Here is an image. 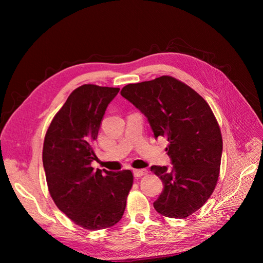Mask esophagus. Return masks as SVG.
Instances as JSON below:
<instances>
[{
	"instance_id": "obj_1",
	"label": "esophagus",
	"mask_w": 263,
	"mask_h": 263,
	"mask_svg": "<svg viewBox=\"0 0 263 263\" xmlns=\"http://www.w3.org/2000/svg\"><path fill=\"white\" fill-rule=\"evenodd\" d=\"M148 171L146 169H141V170H134V176L135 178H140L142 176H146Z\"/></svg>"
}]
</instances>
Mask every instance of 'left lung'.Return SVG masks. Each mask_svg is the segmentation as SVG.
<instances>
[{
	"label": "left lung",
	"mask_w": 263,
	"mask_h": 263,
	"mask_svg": "<svg viewBox=\"0 0 263 263\" xmlns=\"http://www.w3.org/2000/svg\"><path fill=\"white\" fill-rule=\"evenodd\" d=\"M144 114L155 138L165 137L172 166L153 165L162 180L155 210L170 218H185L201 209L217 184L222 138L210 105L176 78L127 84L121 91Z\"/></svg>",
	"instance_id": "obj_1"
}]
</instances>
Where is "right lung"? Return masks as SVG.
I'll return each mask as SVG.
<instances>
[{
  "instance_id": "1",
  "label": "right lung",
  "mask_w": 263,
  "mask_h": 263,
  "mask_svg": "<svg viewBox=\"0 0 263 263\" xmlns=\"http://www.w3.org/2000/svg\"><path fill=\"white\" fill-rule=\"evenodd\" d=\"M118 87L83 84L69 95L47 129L43 163L47 185L57 208L89 230L121 220L133 186L130 170L94 171L93 144L102 118Z\"/></svg>"
}]
</instances>
